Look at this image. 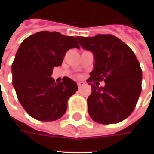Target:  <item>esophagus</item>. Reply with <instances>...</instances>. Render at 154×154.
I'll return each mask as SVG.
<instances>
[{
  "label": "esophagus",
  "instance_id": "34e87169",
  "mask_svg": "<svg viewBox=\"0 0 154 154\" xmlns=\"http://www.w3.org/2000/svg\"><path fill=\"white\" fill-rule=\"evenodd\" d=\"M84 85H85V83L83 82H77V86H78V88H79V89L82 86H83Z\"/></svg>",
  "mask_w": 154,
  "mask_h": 154
}]
</instances>
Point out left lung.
<instances>
[{
  "label": "left lung",
  "instance_id": "8db88e82",
  "mask_svg": "<svg viewBox=\"0 0 154 154\" xmlns=\"http://www.w3.org/2000/svg\"><path fill=\"white\" fill-rule=\"evenodd\" d=\"M84 49L94 56V68L89 82L92 93L87 99L89 116L100 124H115L129 117L141 92L142 72L130 48L110 34L76 37ZM104 80L105 87L97 81Z\"/></svg>",
  "mask_w": 154,
  "mask_h": 154
}]
</instances>
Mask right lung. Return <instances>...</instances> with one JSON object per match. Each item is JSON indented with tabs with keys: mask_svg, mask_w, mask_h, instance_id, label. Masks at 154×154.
I'll use <instances>...</instances> for the list:
<instances>
[{
	"mask_svg": "<svg viewBox=\"0 0 154 154\" xmlns=\"http://www.w3.org/2000/svg\"><path fill=\"white\" fill-rule=\"evenodd\" d=\"M72 48L80 49L74 37L49 31L31 35L20 44L12 65L13 85L24 109L35 119L52 122L66 112L77 83L69 77L57 83L51 75Z\"/></svg>",
	"mask_w": 154,
	"mask_h": 154,
	"instance_id": "add662e5",
	"label": "right lung"
}]
</instances>
